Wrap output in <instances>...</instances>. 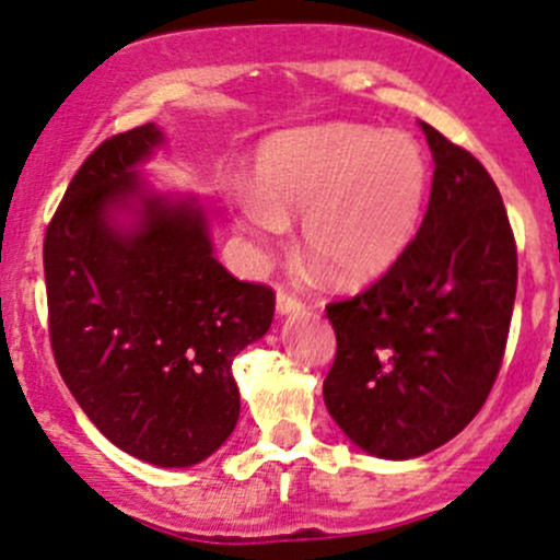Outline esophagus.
<instances>
[{"label": "esophagus", "mask_w": 560, "mask_h": 560, "mask_svg": "<svg viewBox=\"0 0 560 560\" xmlns=\"http://www.w3.org/2000/svg\"><path fill=\"white\" fill-rule=\"evenodd\" d=\"M304 310V301H301L296 293H291L288 288H278V312L280 314H291V312H301Z\"/></svg>", "instance_id": "obj_1"}]
</instances>
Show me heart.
<instances>
[{
	"label": "heart",
	"instance_id": "obj_1",
	"mask_svg": "<svg viewBox=\"0 0 560 560\" xmlns=\"http://www.w3.org/2000/svg\"><path fill=\"white\" fill-rule=\"evenodd\" d=\"M429 161L410 135L364 124L282 131L261 144L256 190L237 222L261 241L301 214V241L341 282H370L401 259L423 219Z\"/></svg>",
	"mask_w": 560,
	"mask_h": 560
}]
</instances>
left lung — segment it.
<instances>
[{"instance_id": "1", "label": "left lung", "mask_w": 560, "mask_h": 560, "mask_svg": "<svg viewBox=\"0 0 560 560\" xmlns=\"http://www.w3.org/2000/svg\"><path fill=\"white\" fill-rule=\"evenodd\" d=\"M420 127L436 166L418 235L373 285L325 306L338 343L325 405L357 447L386 460L442 447L476 418L505 357L518 282L494 179Z\"/></svg>"}]
</instances>
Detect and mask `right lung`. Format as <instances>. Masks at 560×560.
Segmentation results:
<instances>
[{
    "label": "right lung",
    "instance_id": "right-lung-1",
    "mask_svg": "<svg viewBox=\"0 0 560 560\" xmlns=\"http://www.w3.org/2000/svg\"><path fill=\"white\" fill-rule=\"evenodd\" d=\"M161 140L144 124L86 155L44 235V280L55 364L86 418L118 450L185 468L235 429L232 360L269 330L275 291L213 259L192 203L142 196L135 230L108 222Z\"/></svg>",
    "mask_w": 560,
    "mask_h": 560
}]
</instances>
